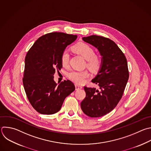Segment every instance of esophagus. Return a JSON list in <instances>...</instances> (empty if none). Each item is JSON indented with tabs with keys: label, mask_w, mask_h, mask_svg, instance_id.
<instances>
[{
	"label": "esophagus",
	"mask_w": 151,
	"mask_h": 151,
	"mask_svg": "<svg viewBox=\"0 0 151 151\" xmlns=\"http://www.w3.org/2000/svg\"><path fill=\"white\" fill-rule=\"evenodd\" d=\"M80 89H82V86L78 85H75V89L76 90H79Z\"/></svg>",
	"instance_id": "esophagus-1"
}]
</instances>
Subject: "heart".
I'll list each match as a JSON object with an SVG mask.
<instances>
[{"instance_id":"b5f03b06","label":"heart","mask_w":151,"mask_h":151,"mask_svg":"<svg viewBox=\"0 0 151 151\" xmlns=\"http://www.w3.org/2000/svg\"><path fill=\"white\" fill-rule=\"evenodd\" d=\"M74 52L81 55L86 60V66L92 71H97L101 67L103 60L101 58L95 55L93 48L88 44L85 42H79L73 46ZM70 54L68 50L62 52L60 56V61L63 67H68L69 64ZM89 73L85 70H72L68 74V78L77 84H83L86 79L89 77Z\"/></svg>"}]
</instances>
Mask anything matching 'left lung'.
<instances>
[{
    "mask_svg": "<svg viewBox=\"0 0 151 151\" xmlns=\"http://www.w3.org/2000/svg\"><path fill=\"white\" fill-rule=\"evenodd\" d=\"M82 39L98 48L103 63L92 80L100 90L84 86L86 96L81 107L88 116L102 117L117 106L123 96L129 77L127 59L118 45L108 38L93 35Z\"/></svg>",
    "mask_w": 151,
    "mask_h": 151,
    "instance_id": "left-lung-1",
    "label": "left lung"
}]
</instances>
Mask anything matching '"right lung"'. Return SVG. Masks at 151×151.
<instances>
[{
  "label": "right lung",
  "mask_w": 151,
  "mask_h": 151,
  "mask_svg": "<svg viewBox=\"0 0 151 151\" xmlns=\"http://www.w3.org/2000/svg\"><path fill=\"white\" fill-rule=\"evenodd\" d=\"M76 38V35L63 32L48 33L40 37L28 50L25 59L23 85L30 104L40 114L58 112L66 97L75 89L69 80L58 85L53 76L62 68V52Z\"/></svg>",
  "instance_id": "obj_1"
}]
</instances>
